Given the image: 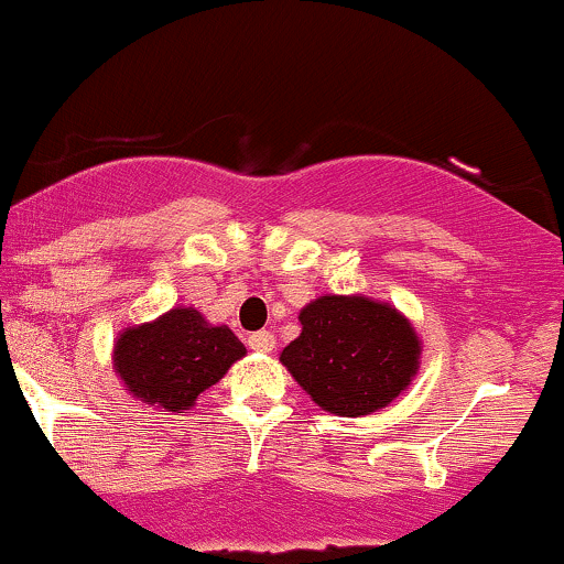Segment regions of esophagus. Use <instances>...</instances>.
<instances>
[{
	"mask_svg": "<svg viewBox=\"0 0 564 564\" xmlns=\"http://www.w3.org/2000/svg\"><path fill=\"white\" fill-rule=\"evenodd\" d=\"M248 346L253 350H261V354H271L274 350V335L269 329H261V333H253L248 337Z\"/></svg>",
	"mask_w": 564,
	"mask_h": 564,
	"instance_id": "esophagus-1",
	"label": "esophagus"
}]
</instances>
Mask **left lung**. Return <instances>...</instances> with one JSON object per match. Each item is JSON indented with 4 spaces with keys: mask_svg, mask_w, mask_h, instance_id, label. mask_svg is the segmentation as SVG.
<instances>
[{
    "mask_svg": "<svg viewBox=\"0 0 564 564\" xmlns=\"http://www.w3.org/2000/svg\"><path fill=\"white\" fill-rule=\"evenodd\" d=\"M297 319L301 335L282 348L280 361L324 412H380L420 372L422 340L390 303L367 295H319Z\"/></svg>",
    "mask_w": 564,
    "mask_h": 564,
    "instance_id": "8db88e82",
    "label": "left lung"
}]
</instances>
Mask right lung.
<instances>
[{"instance_id":"1","label":"right lung","mask_w":564,"mask_h":564,"mask_svg":"<svg viewBox=\"0 0 564 564\" xmlns=\"http://www.w3.org/2000/svg\"><path fill=\"white\" fill-rule=\"evenodd\" d=\"M245 356L227 324H210L200 311L174 306L158 319L134 324L112 343V369L137 401L187 412Z\"/></svg>"}]
</instances>
